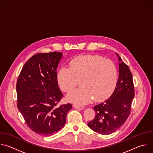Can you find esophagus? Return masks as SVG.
Masks as SVG:
<instances>
[{"instance_id": "obj_1", "label": "esophagus", "mask_w": 153, "mask_h": 153, "mask_svg": "<svg viewBox=\"0 0 153 153\" xmlns=\"http://www.w3.org/2000/svg\"><path fill=\"white\" fill-rule=\"evenodd\" d=\"M73 108L79 110H83L84 109V107L82 106H79V105H73Z\"/></svg>"}]
</instances>
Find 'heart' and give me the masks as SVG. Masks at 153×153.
I'll use <instances>...</instances> for the list:
<instances>
[{
    "label": "heart",
    "instance_id": "b5f03b06",
    "mask_svg": "<svg viewBox=\"0 0 153 153\" xmlns=\"http://www.w3.org/2000/svg\"><path fill=\"white\" fill-rule=\"evenodd\" d=\"M118 78L115 64L98 55H82L70 62V68L61 67L57 79L64 92L73 89L80 80L81 88L68 93L67 99L77 105H85L107 98L114 91Z\"/></svg>",
    "mask_w": 153,
    "mask_h": 153
}]
</instances>
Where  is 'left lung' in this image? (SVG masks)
I'll return each instance as SVG.
<instances>
[{"label":"left lung","instance_id":"8db88e82","mask_svg":"<svg viewBox=\"0 0 153 153\" xmlns=\"http://www.w3.org/2000/svg\"><path fill=\"white\" fill-rule=\"evenodd\" d=\"M116 55L119 61V76L115 88L106 101L93 107L95 117L88 124L91 130L101 134L114 133L124 124L130 114L134 95L129 67Z\"/></svg>","mask_w":153,"mask_h":153}]
</instances>
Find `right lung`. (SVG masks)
I'll list each match as a JSON object with an SVG mask.
<instances>
[{
	"mask_svg": "<svg viewBox=\"0 0 153 153\" xmlns=\"http://www.w3.org/2000/svg\"><path fill=\"white\" fill-rule=\"evenodd\" d=\"M62 57V53L57 52L33 55L24 65L17 82L18 109L28 127L43 136L62 129L72 108L69 103L56 106L63 95L56 73Z\"/></svg>",
	"mask_w": 153,
	"mask_h": 153,
	"instance_id": "right-lung-1",
	"label": "right lung"
}]
</instances>
